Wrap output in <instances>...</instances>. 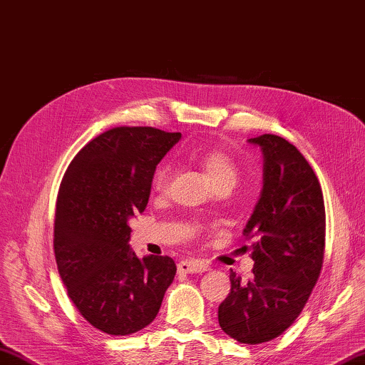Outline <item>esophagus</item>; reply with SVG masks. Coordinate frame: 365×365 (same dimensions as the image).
<instances>
[{"label":"esophagus","instance_id":"34e87169","mask_svg":"<svg viewBox=\"0 0 365 365\" xmlns=\"http://www.w3.org/2000/svg\"><path fill=\"white\" fill-rule=\"evenodd\" d=\"M207 269H210V264L200 262V259H182V262L178 263V271L182 274H197Z\"/></svg>","mask_w":365,"mask_h":365}]
</instances>
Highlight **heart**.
<instances>
[{"label": "heart", "instance_id": "obj_1", "mask_svg": "<svg viewBox=\"0 0 365 365\" xmlns=\"http://www.w3.org/2000/svg\"><path fill=\"white\" fill-rule=\"evenodd\" d=\"M195 159L215 184L222 181L235 182L237 173L236 163L227 151L219 150V148H211V150L197 153ZM170 175H172V165H170V162L159 163L153 175V187L158 192L165 190L170 182Z\"/></svg>", "mask_w": 365, "mask_h": 365}]
</instances>
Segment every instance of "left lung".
<instances>
[{
  "mask_svg": "<svg viewBox=\"0 0 365 365\" xmlns=\"http://www.w3.org/2000/svg\"><path fill=\"white\" fill-rule=\"evenodd\" d=\"M263 153V189L244 228L252 244L249 279L230 272L219 324L240 344L279 337L299 317L324 258L326 212L322 185L306 158L272 133L249 138Z\"/></svg>",
  "mask_w": 365,
  "mask_h": 365,
  "instance_id": "8db88e82",
  "label": "left lung"
}]
</instances>
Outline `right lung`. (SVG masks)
Masks as SVG:
<instances>
[{
    "label": "right lung",
    "mask_w": 365,
    "mask_h": 365,
    "mask_svg": "<svg viewBox=\"0 0 365 365\" xmlns=\"http://www.w3.org/2000/svg\"><path fill=\"white\" fill-rule=\"evenodd\" d=\"M180 132L115 128L77 153L59 185L53 249L68 294L86 322L110 336H129L158 315L176 264L130 250L135 212L150 200L154 170Z\"/></svg>",
    "instance_id": "add662e5"
}]
</instances>
